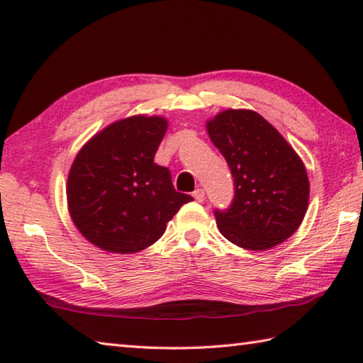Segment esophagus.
<instances>
[{
    "label": "esophagus",
    "instance_id": "obj_1",
    "mask_svg": "<svg viewBox=\"0 0 363 363\" xmlns=\"http://www.w3.org/2000/svg\"><path fill=\"white\" fill-rule=\"evenodd\" d=\"M194 199H195V201H199V203L205 201V190L203 189H196L194 192Z\"/></svg>",
    "mask_w": 363,
    "mask_h": 363
}]
</instances>
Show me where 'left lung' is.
<instances>
[{"mask_svg": "<svg viewBox=\"0 0 363 363\" xmlns=\"http://www.w3.org/2000/svg\"><path fill=\"white\" fill-rule=\"evenodd\" d=\"M206 131L235 186L230 208L214 211L219 232L253 251L290 238L309 205V177L293 147L266 118L247 108L223 110L206 121Z\"/></svg>", "mask_w": 363, "mask_h": 363, "instance_id": "8db88e82", "label": "left lung"}]
</instances>
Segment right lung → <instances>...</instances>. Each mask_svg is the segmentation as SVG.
Instances as JSON below:
<instances>
[{
    "mask_svg": "<svg viewBox=\"0 0 363 363\" xmlns=\"http://www.w3.org/2000/svg\"><path fill=\"white\" fill-rule=\"evenodd\" d=\"M168 120L133 115L86 143L67 179V205L79 233L108 253L131 255L155 243L184 203L168 168L153 158Z\"/></svg>",
    "mask_w": 363,
    "mask_h": 363,
    "instance_id": "right-lung-1",
    "label": "right lung"
}]
</instances>
